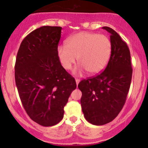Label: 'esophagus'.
<instances>
[{
	"label": "esophagus",
	"instance_id": "1",
	"mask_svg": "<svg viewBox=\"0 0 148 148\" xmlns=\"http://www.w3.org/2000/svg\"><path fill=\"white\" fill-rule=\"evenodd\" d=\"M75 81H76V83H77V85H78V84L79 83V82H80V79H76Z\"/></svg>",
	"mask_w": 148,
	"mask_h": 148
}]
</instances>
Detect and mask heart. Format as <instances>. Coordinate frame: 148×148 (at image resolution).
I'll return each instance as SVG.
<instances>
[{"label":"heart","instance_id":"heart-1","mask_svg":"<svg viewBox=\"0 0 148 148\" xmlns=\"http://www.w3.org/2000/svg\"><path fill=\"white\" fill-rule=\"evenodd\" d=\"M112 52V43L109 37L96 33L81 32L66 40V45L57 48V56L61 64L69 70L76 60L80 64L75 73L86 70L89 74H97L104 69Z\"/></svg>","mask_w":148,"mask_h":148}]
</instances>
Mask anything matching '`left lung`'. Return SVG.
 <instances>
[{"label":"left lung","mask_w":148,"mask_h":148,"mask_svg":"<svg viewBox=\"0 0 148 148\" xmlns=\"http://www.w3.org/2000/svg\"><path fill=\"white\" fill-rule=\"evenodd\" d=\"M110 34L112 52L104 71L78 84L82 91L81 105L85 119L95 125L112 121L122 110L129 92L132 69L130 52L126 43L112 28Z\"/></svg>","instance_id":"obj_1"}]
</instances>
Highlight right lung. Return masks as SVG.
<instances>
[{
	"mask_svg": "<svg viewBox=\"0 0 148 148\" xmlns=\"http://www.w3.org/2000/svg\"><path fill=\"white\" fill-rule=\"evenodd\" d=\"M60 26H42L26 36L19 47L15 80L22 104L30 118L44 127L62 120L64 106L77 88L74 77L57 56Z\"/></svg>",
	"mask_w": 148,
	"mask_h": 148,
	"instance_id": "add662e5",
	"label": "right lung"
}]
</instances>
